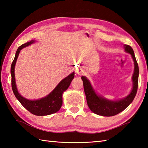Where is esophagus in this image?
I'll return each instance as SVG.
<instances>
[{"mask_svg": "<svg viewBox=\"0 0 148 148\" xmlns=\"http://www.w3.org/2000/svg\"><path fill=\"white\" fill-rule=\"evenodd\" d=\"M77 72V74L79 75H83L84 74V71L83 69H79Z\"/></svg>", "mask_w": 148, "mask_h": 148, "instance_id": "1", "label": "esophagus"}]
</instances>
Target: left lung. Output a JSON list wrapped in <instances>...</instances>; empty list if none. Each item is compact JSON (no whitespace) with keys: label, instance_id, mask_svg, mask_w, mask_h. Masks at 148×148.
Wrapping results in <instances>:
<instances>
[{"label":"left lung","instance_id":"1","mask_svg":"<svg viewBox=\"0 0 148 148\" xmlns=\"http://www.w3.org/2000/svg\"><path fill=\"white\" fill-rule=\"evenodd\" d=\"M125 50L127 53H129L133 59L134 63V71L132 76L133 87L132 89L128 96L125 99L119 101H108L97 95L92 89L91 84L88 79L85 76L82 77V79L84 83V89L86 93L87 105L89 109L92 112L97 115L102 116H113L120 113L126 108L133 101L136 96L138 85V75L139 69L136 57H135L134 51L132 47L129 45H125Z\"/></svg>","mask_w":148,"mask_h":148}]
</instances>
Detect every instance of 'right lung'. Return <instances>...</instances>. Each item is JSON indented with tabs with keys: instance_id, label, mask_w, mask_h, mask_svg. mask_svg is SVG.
Segmentation results:
<instances>
[{
	"instance_id": "add662e5",
	"label": "right lung",
	"mask_w": 148,
	"mask_h": 148,
	"mask_svg": "<svg viewBox=\"0 0 148 148\" xmlns=\"http://www.w3.org/2000/svg\"><path fill=\"white\" fill-rule=\"evenodd\" d=\"M34 42V40H31L25 44H22L17 49L16 56L11 65V75H12V88L17 99L19 101L23 106L35 116H47L56 113L61 108L62 104V92L69 88L72 79L74 77V73H72L69 76L65 77L57 85L51 93L44 98L36 101H30L23 98L17 91L16 81H15L14 68L17 61L19 52L23 47L28 46Z\"/></svg>"
}]
</instances>
